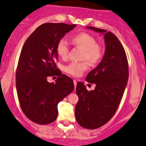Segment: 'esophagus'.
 <instances>
[{
    "instance_id": "1",
    "label": "esophagus",
    "mask_w": 146,
    "mask_h": 146,
    "mask_svg": "<svg viewBox=\"0 0 146 146\" xmlns=\"http://www.w3.org/2000/svg\"><path fill=\"white\" fill-rule=\"evenodd\" d=\"M73 84H74V87H75V88H76V86H77V81L75 80H73Z\"/></svg>"
}]
</instances>
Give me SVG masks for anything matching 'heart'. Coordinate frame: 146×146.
I'll return each mask as SVG.
<instances>
[{
	"instance_id": "obj_1",
	"label": "heart",
	"mask_w": 146,
	"mask_h": 146,
	"mask_svg": "<svg viewBox=\"0 0 146 146\" xmlns=\"http://www.w3.org/2000/svg\"><path fill=\"white\" fill-rule=\"evenodd\" d=\"M72 42L75 46L83 49L82 59L86 60L91 65H96L100 62L104 55L103 48L97 43L96 39L92 35L82 32L75 35L71 38ZM56 51L60 58L66 59L68 53V46L64 39L58 41L56 46ZM88 68L86 62H71L65 66L64 71L66 73L74 77L80 76Z\"/></svg>"
}]
</instances>
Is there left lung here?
<instances>
[{"label": "left lung", "instance_id": "left-lung-1", "mask_svg": "<svg viewBox=\"0 0 146 146\" xmlns=\"http://www.w3.org/2000/svg\"><path fill=\"white\" fill-rule=\"evenodd\" d=\"M87 28L103 33L106 44L102 61L86 78L88 82L96 84L95 89L88 91L82 82H78L76 87L79 100L75 118L82 127L93 130L106 124L115 115L124 93L129 72L125 50L117 36L105 29Z\"/></svg>", "mask_w": 146, "mask_h": 146}]
</instances>
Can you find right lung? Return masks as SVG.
Returning a JSON list of instances; mask_svg holds the SVG:
<instances>
[{"instance_id": "obj_1", "label": "right lung", "mask_w": 146, "mask_h": 146, "mask_svg": "<svg viewBox=\"0 0 146 146\" xmlns=\"http://www.w3.org/2000/svg\"><path fill=\"white\" fill-rule=\"evenodd\" d=\"M76 25L47 23L41 25L25 41L16 74L18 100L28 119L40 125L57 119L58 103L74 89L73 80L57 68L58 41ZM57 75L56 83L47 78Z\"/></svg>"}]
</instances>
